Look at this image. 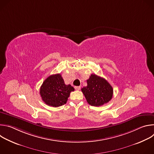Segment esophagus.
Instances as JSON below:
<instances>
[{
  "label": "esophagus",
  "instance_id": "1",
  "mask_svg": "<svg viewBox=\"0 0 154 154\" xmlns=\"http://www.w3.org/2000/svg\"><path fill=\"white\" fill-rule=\"evenodd\" d=\"M74 88H75V90H80V88H81V87L80 86H75L74 87Z\"/></svg>",
  "mask_w": 154,
  "mask_h": 154
}]
</instances>
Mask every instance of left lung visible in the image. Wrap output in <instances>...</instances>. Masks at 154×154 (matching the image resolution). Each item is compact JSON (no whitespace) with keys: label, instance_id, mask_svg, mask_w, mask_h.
<instances>
[{"label":"left lung","instance_id":"8db88e82","mask_svg":"<svg viewBox=\"0 0 154 154\" xmlns=\"http://www.w3.org/2000/svg\"><path fill=\"white\" fill-rule=\"evenodd\" d=\"M86 81L87 86L81 90L90 105L99 106L112 99L113 88L105 79L96 74H91Z\"/></svg>","mask_w":154,"mask_h":154}]
</instances>
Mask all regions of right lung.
Returning <instances> with one entry per match:
<instances>
[{"label":"right lung","mask_w":154,"mask_h":154,"mask_svg":"<svg viewBox=\"0 0 154 154\" xmlns=\"http://www.w3.org/2000/svg\"><path fill=\"white\" fill-rule=\"evenodd\" d=\"M74 88L71 85H65L60 74L51 75L42 83L40 88L42 100L49 106L58 107L66 103Z\"/></svg>","instance_id":"1"}]
</instances>
